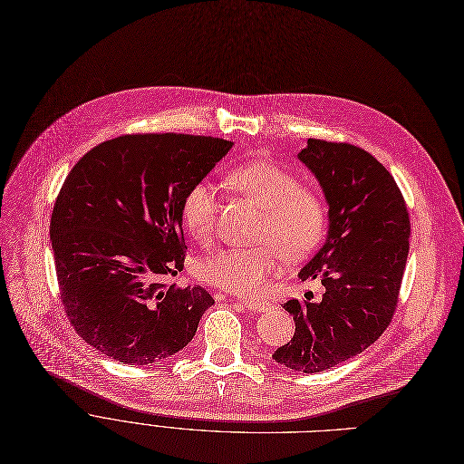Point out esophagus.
Masks as SVG:
<instances>
[{"label":"esophagus","instance_id":"esophagus-1","mask_svg":"<svg viewBox=\"0 0 464 464\" xmlns=\"http://www.w3.org/2000/svg\"><path fill=\"white\" fill-rule=\"evenodd\" d=\"M238 303H240V306H245L250 312H265L271 308L269 303H261V301H254V299H240Z\"/></svg>","mask_w":464,"mask_h":464}]
</instances>
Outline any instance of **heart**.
Returning a JSON list of instances; mask_svg holds the SVG:
<instances>
[{
	"instance_id": "1",
	"label": "heart",
	"mask_w": 464,
	"mask_h": 464,
	"mask_svg": "<svg viewBox=\"0 0 464 464\" xmlns=\"http://www.w3.org/2000/svg\"><path fill=\"white\" fill-rule=\"evenodd\" d=\"M226 184L265 210L257 237L271 245L216 250L195 263V275L201 282L237 295H261L278 271L280 256L297 261L322 245L327 233V207L318 193L303 188L294 173L273 163L240 165L229 170ZM216 219L214 188L207 182L195 184L182 203L186 231L195 240L207 242L214 235Z\"/></svg>"
}]
</instances>
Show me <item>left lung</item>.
Here are the masks:
<instances>
[{
  "mask_svg": "<svg viewBox=\"0 0 464 464\" xmlns=\"http://www.w3.org/2000/svg\"><path fill=\"white\" fill-rule=\"evenodd\" d=\"M299 160L318 179L329 205L327 238L299 278L322 280L325 294L284 304L295 334L273 359L314 374L367 350L393 320L410 216L392 173L359 146L308 139Z\"/></svg>",
  "mask_w": 464,
  "mask_h": 464,
  "instance_id": "1",
  "label": "left lung"
}]
</instances>
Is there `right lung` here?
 <instances>
[{"mask_svg":"<svg viewBox=\"0 0 464 464\" xmlns=\"http://www.w3.org/2000/svg\"><path fill=\"white\" fill-rule=\"evenodd\" d=\"M233 146L182 135H121L84 154L51 218L60 297L92 348L124 364L180 352L214 299L161 282L184 266L182 203Z\"/></svg>","mask_w":464,"mask_h":464,"instance_id":"obj_1","label":"right lung"}]
</instances>
